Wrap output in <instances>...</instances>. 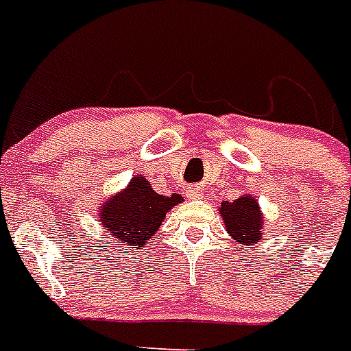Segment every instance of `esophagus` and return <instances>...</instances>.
I'll return each mask as SVG.
<instances>
[{"instance_id":"esophagus-1","label":"esophagus","mask_w":351,"mask_h":351,"mask_svg":"<svg viewBox=\"0 0 351 351\" xmlns=\"http://www.w3.org/2000/svg\"><path fill=\"white\" fill-rule=\"evenodd\" d=\"M185 195L189 196V198H193V200H196V198H200L202 196V187L200 185H191V187L185 189Z\"/></svg>"}]
</instances>
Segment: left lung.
Wrapping results in <instances>:
<instances>
[{"label": "left lung", "instance_id": "obj_1", "mask_svg": "<svg viewBox=\"0 0 351 351\" xmlns=\"http://www.w3.org/2000/svg\"><path fill=\"white\" fill-rule=\"evenodd\" d=\"M225 229L238 243L252 247L261 238V210L254 196H241L234 202L221 204Z\"/></svg>", "mask_w": 351, "mask_h": 351}]
</instances>
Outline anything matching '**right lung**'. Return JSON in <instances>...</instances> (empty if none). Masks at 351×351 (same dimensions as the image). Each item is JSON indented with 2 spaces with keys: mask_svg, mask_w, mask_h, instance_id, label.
<instances>
[{
  "mask_svg": "<svg viewBox=\"0 0 351 351\" xmlns=\"http://www.w3.org/2000/svg\"><path fill=\"white\" fill-rule=\"evenodd\" d=\"M180 202V195L162 196L151 189L144 176H133L121 195H115L101 207L102 227L115 243L138 249L149 243L167 210Z\"/></svg>",
  "mask_w": 351,
  "mask_h": 351,
  "instance_id": "obj_1",
  "label": "right lung"
}]
</instances>
